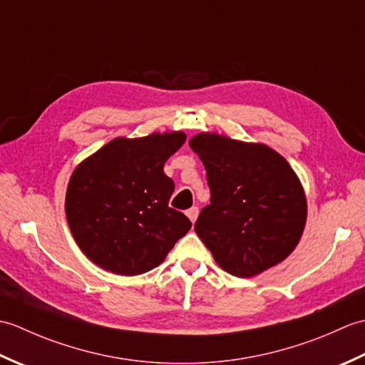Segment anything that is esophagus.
<instances>
[{"instance_id":"esophagus-1","label":"esophagus","mask_w":365,"mask_h":365,"mask_svg":"<svg viewBox=\"0 0 365 365\" xmlns=\"http://www.w3.org/2000/svg\"><path fill=\"white\" fill-rule=\"evenodd\" d=\"M197 215H199V208L197 207H192V208H190V210H187V216H188L191 222H196Z\"/></svg>"}]
</instances>
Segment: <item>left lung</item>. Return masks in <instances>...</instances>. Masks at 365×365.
<instances>
[{"label": "left lung", "instance_id": "obj_1", "mask_svg": "<svg viewBox=\"0 0 365 365\" xmlns=\"http://www.w3.org/2000/svg\"><path fill=\"white\" fill-rule=\"evenodd\" d=\"M190 147L210 187L195 230L216 263L232 276L252 277L289 257L304 230L307 202L282 155L216 133L192 136Z\"/></svg>", "mask_w": 365, "mask_h": 365}]
</instances>
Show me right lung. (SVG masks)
I'll list each match as a JSON object with an SVG mask.
<instances>
[{"instance_id": "obj_1", "label": "right lung", "mask_w": 365, "mask_h": 365, "mask_svg": "<svg viewBox=\"0 0 365 365\" xmlns=\"http://www.w3.org/2000/svg\"><path fill=\"white\" fill-rule=\"evenodd\" d=\"M183 131L115 138L75 168L66 192L68 227L86 257L120 276L158 267L191 229L170 208L174 182L163 168Z\"/></svg>"}]
</instances>
